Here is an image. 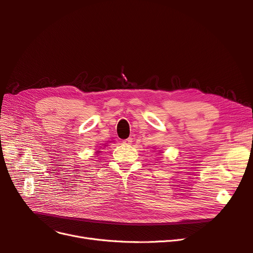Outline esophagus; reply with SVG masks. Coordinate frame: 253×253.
Returning a JSON list of instances; mask_svg holds the SVG:
<instances>
[{
	"label": "esophagus",
	"instance_id": "obj_1",
	"mask_svg": "<svg viewBox=\"0 0 253 253\" xmlns=\"http://www.w3.org/2000/svg\"><path fill=\"white\" fill-rule=\"evenodd\" d=\"M123 143H124V144H131V143H132V138L129 137V138H127V139H124V140H123Z\"/></svg>",
	"mask_w": 253,
	"mask_h": 253
}]
</instances>
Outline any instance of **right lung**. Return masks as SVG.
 <instances>
[{
    "instance_id": "add662e5",
    "label": "right lung",
    "mask_w": 253,
    "mask_h": 253,
    "mask_svg": "<svg viewBox=\"0 0 253 253\" xmlns=\"http://www.w3.org/2000/svg\"><path fill=\"white\" fill-rule=\"evenodd\" d=\"M105 145H108V143H105V144H104V147H105ZM95 153H96V154H100V153H101V151H96Z\"/></svg>"
}]
</instances>
